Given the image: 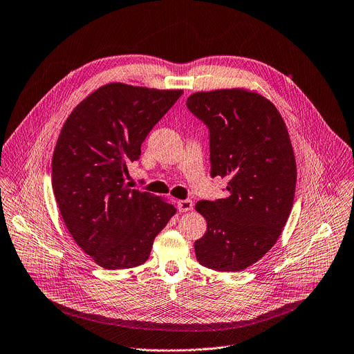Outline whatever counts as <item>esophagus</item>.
I'll return each instance as SVG.
<instances>
[{
	"mask_svg": "<svg viewBox=\"0 0 354 354\" xmlns=\"http://www.w3.org/2000/svg\"><path fill=\"white\" fill-rule=\"evenodd\" d=\"M178 209L179 212L185 213V212H190L193 209V201L190 198H185V200H179L178 201Z\"/></svg>",
	"mask_w": 354,
	"mask_h": 354,
	"instance_id": "obj_1",
	"label": "esophagus"
}]
</instances>
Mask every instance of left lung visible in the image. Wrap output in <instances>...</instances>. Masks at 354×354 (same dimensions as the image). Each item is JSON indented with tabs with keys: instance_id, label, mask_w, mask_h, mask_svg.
<instances>
[{
	"instance_id": "8db88e82",
	"label": "left lung",
	"mask_w": 354,
	"mask_h": 354,
	"mask_svg": "<svg viewBox=\"0 0 354 354\" xmlns=\"http://www.w3.org/2000/svg\"><path fill=\"white\" fill-rule=\"evenodd\" d=\"M186 106L209 129L212 178L228 179L227 197L196 203L207 221L196 258L213 270H243L276 243L292 207L297 167L287 127L270 100L245 89L196 92Z\"/></svg>"
}]
</instances>
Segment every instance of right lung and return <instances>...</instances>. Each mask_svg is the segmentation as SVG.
I'll return each mask as SVG.
<instances>
[{"instance_id": "right-lung-1", "label": "right lung", "mask_w": 354, "mask_h": 354, "mask_svg": "<svg viewBox=\"0 0 354 354\" xmlns=\"http://www.w3.org/2000/svg\"><path fill=\"white\" fill-rule=\"evenodd\" d=\"M183 91L113 82L71 112L59 136L52 185L66 227L96 265L109 270L142 265L175 207L130 189L127 164Z\"/></svg>"}]
</instances>
